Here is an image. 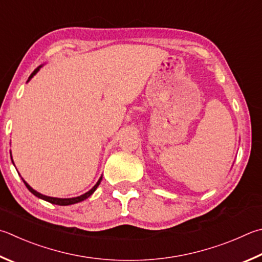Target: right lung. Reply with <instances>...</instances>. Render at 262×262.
Returning <instances> with one entry per match:
<instances>
[{
    "label": "right lung",
    "instance_id": "1",
    "mask_svg": "<svg viewBox=\"0 0 262 262\" xmlns=\"http://www.w3.org/2000/svg\"><path fill=\"white\" fill-rule=\"evenodd\" d=\"M40 70V68H37V69H35L34 71H33V73L30 75V78H28V81H30V80L34 77V75L37 73V71ZM12 159V158H11ZM24 181V180H23ZM101 181H102V178L98 180V182L94 185V187L89 190L88 192H85V193H83V194H81V196H79V197H74V198H54V197H49V196H45V194H42V193H40V192H37V191H35L34 189L33 188H31L30 185H28L25 181H24V183H25V185H26V188L30 190V191L34 194V196H36V197H39V198H41V199H43V201H47V202H49V203H51V204H56V205H60V206H66V205H72V204H75V203H79V202H82V201H84V199H87L89 196H92L93 194V192L95 191V190L97 189V187L99 185V183H101Z\"/></svg>",
    "mask_w": 262,
    "mask_h": 262
}]
</instances>
